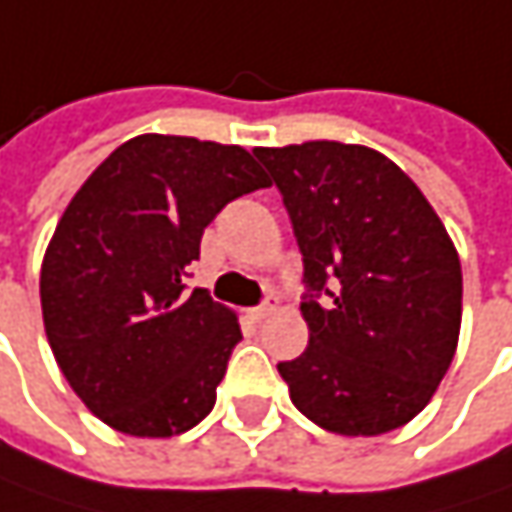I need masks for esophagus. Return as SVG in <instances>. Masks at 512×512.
Listing matches in <instances>:
<instances>
[{
	"mask_svg": "<svg viewBox=\"0 0 512 512\" xmlns=\"http://www.w3.org/2000/svg\"><path fill=\"white\" fill-rule=\"evenodd\" d=\"M272 310H275V298H266L263 304H257L255 310H252V316L266 318V316H272Z\"/></svg>",
	"mask_w": 512,
	"mask_h": 512,
	"instance_id": "1",
	"label": "esophagus"
}]
</instances>
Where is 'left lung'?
<instances>
[{
	"instance_id": "8db88e82",
	"label": "left lung",
	"mask_w": 512,
	"mask_h": 512,
	"mask_svg": "<svg viewBox=\"0 0 512 512\" xmlns=\"http://www.w3.org/2000/svg\"><path fill=\"white\" fill-rule=\"evenodd\" d=\"M304 260L310 345L278 362L295 408L336 435L406 426L446 376L461 260L400 167L359 144L257 147Z\"/></svg>"
}]
</instances>
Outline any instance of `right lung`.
I'll list each match as a JSON object with an SVG mask.
<instances>
[{
    "mask_svg": "<svg viewBox=\"0 0 512 512\" xmlns=\"http://www.w3.org/2000/svg\"><path fill=\"white\" fill-rule=\"evenodd\" d=\"M266 185L237 144L150 133L112 150L69 202L43 260V321L60 371L106 426L170 437L211 414L243 333L185 278L205 226Z\"/></svg>",
    "mask_w": 512,
    "mask_h": 512,
    "instance_id": "1",
    "label": "right lung"
}]
</instances>
